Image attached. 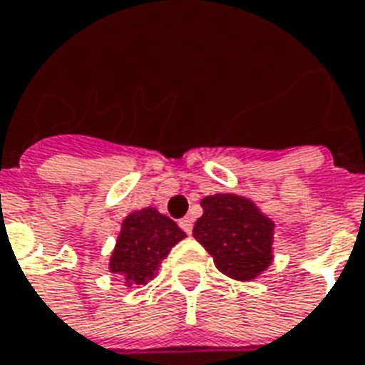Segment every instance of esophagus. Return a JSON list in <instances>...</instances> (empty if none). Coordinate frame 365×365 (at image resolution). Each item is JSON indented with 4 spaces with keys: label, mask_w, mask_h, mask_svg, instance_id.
<instances>
[{
    "label": "esophagus",
    "mask_w": 365,
    "mask_h": 365,
    "mask_svg": "<svg viewBox=\"0 0 365 365\" xmlns=\"http://www.w3.org/2000/svg\"><path fill=\"white\" fill-rule=\"evenodd\" d=\"M180 228H182L185 234H191V232H192V219H191V217H185V219L180 220Z\"/></svg>",
    "instance_id": "obj_1"
}]
</instances>
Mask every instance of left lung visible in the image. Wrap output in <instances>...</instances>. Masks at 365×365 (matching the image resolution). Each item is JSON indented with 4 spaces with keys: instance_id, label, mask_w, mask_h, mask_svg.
<instances>
[{
    "instance_id": "8db88e82",
    "label": "left lung",
    "mask_w": 365,
    "mask_h": 365,
    "mask_svg": "<svg viewBox=\"0 0 365 365\" xmlns=\"http://www.w3.org/2000/svg\"><path fill=\"white\" fill-rule=\"evenodd\" d=\"M192 237L213 256L215 267L234 280H252L272 262V220L237 195L202 198Z\"/></svg>"
}]
</instances>
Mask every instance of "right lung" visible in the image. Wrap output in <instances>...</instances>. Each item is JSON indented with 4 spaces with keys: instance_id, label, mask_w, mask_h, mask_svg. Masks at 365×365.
<instances>
[{
    "instance_id": "obj_1",
    "label": "right lung",
    "mask_w": 365,
    "mask_h": 365,
    "mask_svg": "<svg viewBox=\"0 0 365 365\" xmlns=\"http://www.w3.org/2000/svg\"><path fill=\"white\" fill-rule=\"evenodd\" d=\"M183 237L185 232L154 207L133 211L122 222L109 271L120 274L128 286L148 284L159 269V263Z\"/></svg>"
}]
</instances>
